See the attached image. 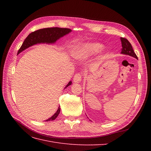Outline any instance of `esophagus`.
<instances>
[{"label": "esophagus", "mask_w": 151, "mask_h": 151, "mask_svg": "<svg viewBox=\"0 0 151 151\" xmlns=\"http://www.w3.org/2000/svg\"><path fill=\"white\" fill-rule=\"evenodd\" d=\"M82 81V75L79 73L76 74L74 77V82L75 83H79Z\"/></svg>", "instance_id": "esophagus-1"}]
</instances>
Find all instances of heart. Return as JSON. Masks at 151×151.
I'll return each mask as SVG.
<instances>
[{"instance_id": "1", "label": "heart", "mask_w": 151, "mask_h": 151, "mask_svg": "<svg viewBox=\"0 0 151 151\" xmlns=\"http://www.w3.org/2000/svg\"><path fill=\"white\" fill-rule=\"evenodd\" d=\"M103 48V45L99 43H84L73 48L72 55L77 60H85L100 53Z\"/></svg>"}]
</instances>
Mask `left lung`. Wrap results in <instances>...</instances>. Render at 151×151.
<instances>
[{"instance_id":"8db88e82","label":"left lung","mask_w":151,"mask_h":151,"mask_svg":"<svg viewBox=\"0 0 151 151\" xmlns=\"http://www.w3.org/2000/svg\"><path fill=\"white\" fill-rule=\"evenodd\" d=\"M120 40L122 42V51L121 53L127 55H130L132 57H134L136 59H137V57L136 54L135 53L133 48L132 47V45L130 43L124 38H120Z\"/></svg>"}]
</instances>
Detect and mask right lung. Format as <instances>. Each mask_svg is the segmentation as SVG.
<instances>
[{
    "label": "right lung",
    "instance_id": "right-lung-1",
    "mask_svg": "<svg viewBox=\"0 0 151 151\" xmlns=\"http://www.w3.org/2000/svg\"><path fill=\"white\" fill-rule=\"evenodd\" d=\"M72 31L70 29L68 28H48L40 29L30 33L27 38L24 40V42L17 53L19 54L26 49L30 47L33 46L36 44L46 43V44H53L55 43L58 40L62 37L68 35ZM72 84V81H69L68 83L65 87V89L68 86ZM60 111V108L58 106L57 111L55 113L54 115L52 116L48 119L45 120V122H49L54 120L58 116Z\"/></svg>",
    "mask_w": 151,
    "mask_h": 151
}]
</instances>
